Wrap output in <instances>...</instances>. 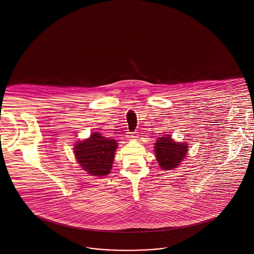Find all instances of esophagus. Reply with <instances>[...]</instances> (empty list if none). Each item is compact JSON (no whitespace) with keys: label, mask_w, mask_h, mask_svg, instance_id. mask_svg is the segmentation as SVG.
Returning a JSON list of instances; mask_svg holds the SVG:
<instances>
[{"label":"esophagus","mask_w":254,"mask_h":254,"mask_svg":"<svg viewBox=\"0 0 254 254\" xmlns=\"http://www.w3.org/2000/svg\"><path fill=\"white\" fill-rule=\"evenodd\" d=\"M127 137H128V138H130V139H136V138H138L137 133H129Z\"/></svg>","instance_id":"obj_1"}]
</instances>
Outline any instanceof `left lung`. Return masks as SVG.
Returning <instances> with one entry per match:
<instances>
[{"label":"left lung","mask_w":254,"mask_h":254,"mask_svg":"<svg viewBox=\"0 0 254 254\" xmlns=\"http://www.w3.org/2000/svg\"><path fill=\"white\" fill-rule=\"evenodd\" d=\"M156 160L163 170L169 171L180 166L188 151L187 142H178L171 135L159 137L154 143Z\"/></svg>","instance_id":"1"}]
</instances>
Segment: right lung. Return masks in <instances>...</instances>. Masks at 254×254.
<instances>
[{
	"label": "right lung",
	"mask_w": 254,
	"mask_h": 254,
	"mask_svg": "<svg viewBox=\"0 0 254 254\" xmlns=\"http://www.w3.org/2000/svg\"><path fill=\"white\" fill-rule=\"evenodd\" d=\"M117 142L95 132L90 138L74 144L73 152L82 170L90 176L103 177L110 174L115 160Z\"/></svg>",
	"instance_id": "right-lung-1"
}]
</instances>
